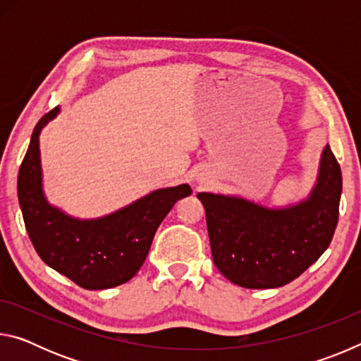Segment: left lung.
Here are the masks:
<instances>
[{"label":"left lung","instance_id":"1","mask_svg":"<svg viewBox=\"0 0 361 361\" xmlns=\"http://www.w3.org/2000/svg\"><path fill=\"white\" fill-rule=\"evenodd\" d=\"M341 167L329 145L319 176L296 204L264 207L239 195L199 192L215 266L243 288H279L312 266L328 248L339 218Z\"/></svg>","mask_w":361,"mask_h":361}]
</instances>
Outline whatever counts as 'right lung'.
I'll return each instance as SVG.
<instances>
[{
  "label": "right lung",
  "instance_id": "1",
  "mask_svg": "<svg viewBox=\"0 0 361 361\" xmlns=\"http://www.w3.org/2000/svg\"><path fill=\"white\" fill-rule=\"evenodd\" d=\"M60 108L42 116L19 170L17 194L36 253L85 290H106L135 276L152 239L176 200L191 194L189 185L156 189L106 216L79 219L47 202L42 189L39 133Z\"/></svg>",
  "mask_w": 361,
  "mask_h": 361
}]
</instances>
